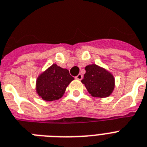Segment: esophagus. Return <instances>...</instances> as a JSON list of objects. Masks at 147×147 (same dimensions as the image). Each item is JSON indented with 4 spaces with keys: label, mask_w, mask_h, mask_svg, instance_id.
Returning a JSON list of instances; mask_svg holds the SVG:
<instances>
[{
    "label": "esophagus",
    "mask_w": 147,
    "mask_h": 147,
    "mask_svg": "<svg viewBox=\"0 0 147 147\" xmlns=\"http://www.w3.org/2000/svg\"><path fill=\"white\" fill-rule=\"evenodd\" d=\"M82 78H83V76H82V74H78V75L76 77V79L77 80H82Z\"/></svg>",
    "instance_id": "esophagus-1"
}]
</instances>
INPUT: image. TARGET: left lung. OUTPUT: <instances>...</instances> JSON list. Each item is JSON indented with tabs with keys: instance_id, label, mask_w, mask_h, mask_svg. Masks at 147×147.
<instances>
[{
	"instance_id": "obj_1",
	"label": "left lung",
	"mask_w": 147,
	"mask_h": 147,
	"mask_svg": "<svg viewBox=\"0 0 147 147\" xmlns=\"http://www.w3.org/2000/svg\"><path fill=\"white\" fill-rule=\"evenodd\" d=\"M86 73L82 82L95 97H107L115 88V79L112 74L103 68L92 64L85 67Z\"/></svg>"
}]
</instances>
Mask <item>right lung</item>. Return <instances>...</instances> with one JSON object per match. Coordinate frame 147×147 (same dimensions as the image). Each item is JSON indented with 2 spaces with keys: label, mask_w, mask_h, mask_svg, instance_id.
Listing matches in <instances>:
<instances>
[{
  "label": "right lung",
  "mask_w": 147,
  "mask_h": 147,
  "mask_svg": "<svg viewBox=\"0 0 147 147\" xmlns=\"http://www.w3.org/2000/svg\"><path fill=\"white\" fill-rule=\"evenodd\" d=\"M72 80L69 70L53 64L38 78L36 91L44 100H57L63 96Z\"/></svg>",
  "instance_id": "obj_1"
}]
</instances>
